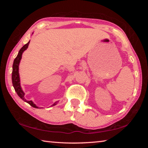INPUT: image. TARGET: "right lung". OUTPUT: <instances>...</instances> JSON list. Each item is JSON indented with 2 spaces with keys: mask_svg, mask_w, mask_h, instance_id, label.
Instances as JSON below:
<instances>
[{
  "mask_svg": "<svg viewBox=\"0 0 148 148\" xmlns=\"http://www.w3.org/2000/svg\"><path fill=\"white\" fill-rule=\"evenodd\" d=\"M30 41L25 44L24 46L21 47V49L19 50L18 54H17V57L16 59H14V63H13V67H12V84H13V86L14 87V89L18 96L21 98L22 100H23L25 102H27V103L29 104L33 108H38V106H36V104L33 103V102L32 101H27V100L25 99V93L23 91V90L21 89V86H20V79H19V64L20 61L22 57V53H23L25 50L27 49L28 46L29 44ZM57 102L54 103L53 106L56 104Z\"/></svg>",
  "mask_w": 148,
  "mask_h": 148,
  "instance_id": "add662e5",
  "label": "right lung"
}]
</instances>
